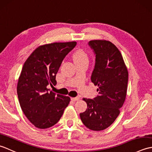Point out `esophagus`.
<instances>
[{"label": "esophagus", "mask_w": 152, "mask_h": 152, "mask_svg": "<svg viewBox=\"0 0 152 152\" xmlns=\"http://www.w3.org/2000/svg\"><path fill=\"white\" fill-rule=\"evenodd\" d=\"M79 99H80V97H78V96H77V97H72V98H71V100H72V101H78Z\"/></svg>", "instance_id": "34e87169"}]
</instances>
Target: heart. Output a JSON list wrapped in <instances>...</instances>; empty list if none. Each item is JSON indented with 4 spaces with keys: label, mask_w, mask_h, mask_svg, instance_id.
I'll use <instances>...</instances> for the list:
<instances>
[{
    "label": "heart",
    "mask_w": 152,
    "mask_h": 152,
    "mask_svg": "<svg viewBox=\"0 0 152 152\" xmlns=\"http://www.w3.org/2000/svg\"><path fill=\"white\" fill-rule=\"evenodd\" d=\"M74 57L76 63L82 62V61L89 62V56L88 53L82 49H78L75 51L74 54Z\"/></svg>",
    "instance_id": "obj_1"
}]
</instances>
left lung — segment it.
Returning a JSON list of instances; mask_svg holds the SVG:
<instances>
[{
	"label": "left lung",
	"mask_w": 152,
	"mask_h": 152,
	"mask_svg": "<svg viewBox=\"0 0 152 152\" xmlns=\"http://www.w3.org/2000/svg\"><path fill=\"white\" fill-rule=\"evenodd\" d=\"M89 45L95 53L91 82L98 86L94 99L83 98L87 110L80 114L86 127L102 131L118 118L127 95L128 70L121 53L114 44L106 40H93Z\"/></svg>",
	"instance_id": "left-lung-1"
}]
</instances>
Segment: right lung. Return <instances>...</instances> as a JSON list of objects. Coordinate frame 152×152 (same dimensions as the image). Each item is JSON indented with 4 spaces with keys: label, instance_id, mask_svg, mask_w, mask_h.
Here are the masks:
<instances>
[{
    "label": "right lung",
    "instance_id": "add662e5",
    "mask_svg": "<svg viewBox=\"0 0 152 152\" xmlns=\"http://www.w3.org/2000/svg\"><path fill=\"white\" fill-rule=\"evenodd\" d=\"M76 42H54L36 48L25 61L19 75L17 93L21 110L35 127L56 125L69 105V96L56 94L48 88L57 84L56 74Z\"/></svg>",
    "mask_w": 152,
    "mask_h": 152
}]
</instances>
